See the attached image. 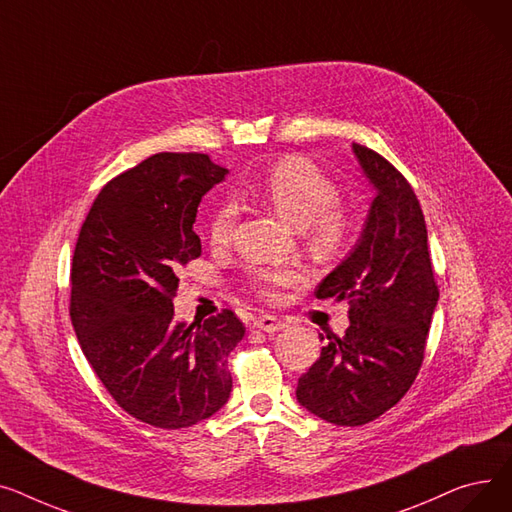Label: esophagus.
<instances>
[{"mask_svg": "<svg viewBox=\"0 0 512 512\" xmlns=\"http://www.w3.org/2000/svg\"><path fill=\"white\" fill-rule=\"evenodd\" d=\"M254 326H256V328H260V330H264V333H279V330H283V328H285V322H283V320H279L277 316H268V314H264V316L254 318Z\"/></svg>", "mask_w": 512, "mask_h": 512, "instance_id": "34e87169", "label": "esophagus"}]
</instances>
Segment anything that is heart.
I'll use <instances>...</instances> for the list:
<instances>
[{
  "mask_svg": "<svg viewBox=\"0 0 512 512\" xmlns=\"http://www.w3.org/2000/svg\"><path fill=\"white\" fill-rule=\"evenodd\" d=\"M244 194L266 202L291 227L302 229L312 250L320 256H333L343 250L349 239L351 223L339 208V190L316 165L302 157H287L270 167L258 182L244 188ZM237 208L223 202L208 223V237L215 246L227 244L235 223ZM297 273L289 266L258 270L252 283L262 293L273 297L279 287L293 283Z\"/></svg>",
  "mask_w": 512,
  "mask_h": 512,
  "instance_id": "b5f03b06",
  "label": "heart"
}]
</instances>
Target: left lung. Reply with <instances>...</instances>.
Wrapping results in <instances>:
<instances>
[{
    "mask_svg": "<svg viewBox=\"0 0 512 512\" xmlns=\"http://www.w3.org/2000/svg\"><path fill=\"white\" fill-rule=\"evenodd\" d=\"M351 148L376 196L355 248L314 291L347 299L349 328L326 337L295 390L299 405L335 426H364L403 399L422 368L438 304L428 229L411 186L374 150Z\"/></svg>",
    "mask_w": 512,
    "mask_h": 512,
    "instance_id": "1",
    "label": "left lung"
}]
</instances>
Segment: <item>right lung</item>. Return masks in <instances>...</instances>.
Listing matches in <instances>:
<instances>
[{"label": "right lung", "instance_id": "add662e5", "mask_svg": "<svg viewBox=\"0 0 512 512\" xmlns=\"http://www.w3.org/2000/svg\"><path fill=\"white\" fill-rule=\"evenodd\" d=\"M229 171L161 153L99 192L72 258L70 316L82 353L117 405L144 424L190 428L231 395L227 357L246 328L231 310L177 322V270L202 252V196Z\"/></svg>", "mask_w": 512, "mask_h": 512}]
</instances>
